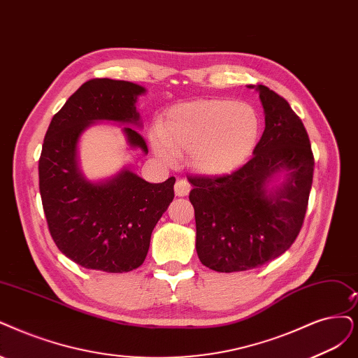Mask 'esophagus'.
<instances>
[{"mask_svg":"<svg viewBox=\"0 0 358 358\" xmlns=\"http://www.w3.org/2000/svg\"><path fill=\"white\" fill-rule=\"evenodd\" d=\"M176 194L177 196H187L190 192V184L187 180H177L176 182Z\"/></svg>","mask_w":358,"mask_h":358,"instance_id":"obj_1","label":"esophagus"}]
</instances>
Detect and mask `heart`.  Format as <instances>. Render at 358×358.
Wrapping results in <instances>:
<instances>
[{"instance_id":"obj_1","label":"heart","mask_w":358,"mask_h":358,"mask_svg":"<svg viewBox=\"0 0 358 358\" xmlns=\"http://www.w3.org/2000/svg\"><path fill=\"white\" fill-rule=\"evenodd\" d=\"M254 106L226 99H201L169 108L157 125L155 149L171 161L189 150L192 165L203 174H226L242 165L259 136Z\"/></svg>"}]
</instances>
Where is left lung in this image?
<instances>
[{"label": "left lung", "instance_id": "left-lung-1", "mask_svg": "<svg viewBox=\"0 0 358 358\" xmlns=\"http://www.w3.org/2000/svg\"><path fill=\"white\" fill-rule=\"evenodd\" d=\"M257 90L266 129L254 156L229 174L189 177L197 257L218 273L257 268L280 257L307 214L314 171L307 129L282 96L266 85ZM282 169L288 174L284 187L268 196L265 184Z\"/></svg>", "mask_w": 358, "mask_h": 358}]
</instances>
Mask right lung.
I'll list each match as a JSON object with an SVG mask.
<instances>
[{"label":"right lung","mask_w":358,"mask_h":358,"mask_svg":"<svg viewBox=\"0 0 358 358\" xmlns=\"http://www.w3.org/2000/svg\"><path fill=\"white\" fill-rule=\"evenodd\" d=\"M141 92L143 87L128 81L90 79L52 116L44 138L38 172L50 234L62 254L88 270L138 268L156 222L174 199V177L152 184L124 171L109 182L91 184L76 165V143L90 122L138 124ZM125 134L132 148L148 152L138 131L127 127Z\"/></svg>","instance_id":"obj_1"}]
</instances>
